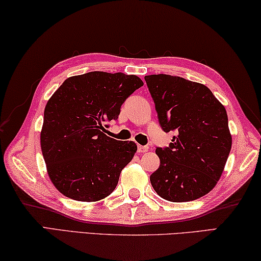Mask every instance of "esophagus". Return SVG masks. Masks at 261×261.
Instances as JSON below:
<instances>
[{
	"instance_id": "1",
	"label": "esophagus",
	"mask_w": 261,
	"mask_h": 261,
	"mask_svg": "<svg viewBox=\"0 0 261 261\" xmlns=\"http://www.w3.org/2000/svg\"><path fill=\"white\" fill-rule=\"evenodd\" d=\"M149 150L148 147H143V146H138V152H147Z\"/></svg>"
}]
</instances>
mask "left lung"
Listing matches in <instances>:
<instances>
[{
    "label": "left lung",
    "mask_w": 261,
    "mask_h": 261,
    "mask_svg": "<svg viewBox=\"0 0 261 261\" xmlns=\"http://www.w3.org/2000/svg\"><path fill=\"white\" fill-rule=\"evenodd\" d=\"M163 130L176 132L165 149L157 148L161 164L150 176L156 193L186 202L209 193L227 163L232 138L225 108L201 83L179 76H144Z\"/></svg>",
    "instance_id": "8db88e82"
}]
</instances>
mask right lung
I'll return each mask as SVG.
<instances>
[{
	"instance_id": "add662e5",
	"label": "right lung",
	"mask_w": 261,
	"mask_h": 261,
	"mask_svg": "<svg viewBox=\"0 0 261 261\" xmlns=\"http://www.w3.org/2000/svg\"><path fill=\"white\" fill-rule=\"evenodd\" d=\"M142 85L135 75L91 71L68 77L49 98L40 146L47 173L60 193L95 202L114 191L138 146L106 135V122L118 119L126 98Z\"/></svg>"
}]
</instances>
